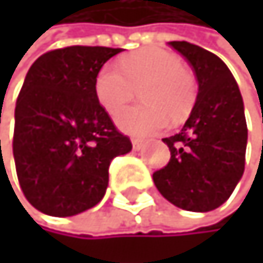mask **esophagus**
<instances>
[{"label": "esophagus", "instance_id": "34e87169", "mask_svg": "<svg viewBox=\"0 0 263 263\" xmlns=\"http://www.w3.org/2000/svg\"><path fill=\"white\" fill-rule=\"evenodd\" d=\"M133 148H134V151H140L143 148V142L139 139H133Z\"/></svg>", "mask_w": 263, "mask_h": 263}]
</instances>
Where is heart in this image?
<instances>
[{
	"label": "heart",
	"instance_id": "obj_1",
	"mask_svg": "<svg viewBox=\"0 0 263 263\" xmlns=\"http://www.w3.org/2000/svg\"><path fill=\"white\" fill-rule=\"evenodd\" d=\"M140 89L139 105L117 117L121 130L134 136L158 134L170 118L180 121L196 102V82L175 53L143 48L121 58L120 66L104 64L95 80V93L108 114H117Z\"/></svg>",
	"mask_w": 263,
	"mask_h": 263
}]
</instances>
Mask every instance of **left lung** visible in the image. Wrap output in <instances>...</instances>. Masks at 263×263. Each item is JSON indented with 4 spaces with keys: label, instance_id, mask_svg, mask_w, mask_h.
Segmentation results:
<instances>
[{
    "label": "left lung",
    "instance_id": "8db88e82",
    "mask_svg": "<svg viewBox=\"0 0 263 263\" xmlns=\"http://www.w3.org/2000/svg\"><path fill=\"white\" fill-rule=\"evenodd\" d=\"M168 45L193 66L199 91L180 133L162 139L170 161L155 172L153 181L170 203L205 213L221 206L243 177L248 143L243 98L219 57L186 41Z\"/></svg>",
    "mask_w": 263,
    "mask_h": 263
}]
</instances>
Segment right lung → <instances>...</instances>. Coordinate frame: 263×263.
Returning <instances> with one entry per match:
<instances>
[{
    "instance_id": "1",
    "label": "right lung",
    "mask_w": 263,
    "mask_h": 263,
    "mask_svg": "<svg viewBox=\"0 0 263 263\" xmlns=\"http://www.w3.org/2000/svg\"><path fill=\"white\" fill-rule=\"evenodd\" d=\"M121 48L72 45L29 67L15 105L14 159L28 202L48 216H74L98 205L108 165L133 149L95 93L99 69Z\"/></svg>"
}]
</instances>
